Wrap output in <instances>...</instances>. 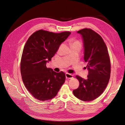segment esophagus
Here are the masks:
<instances>
[{
    "label": "esophagus",
    "instance_id": "34e87169",
    "mask_svg": "<svg viewBox=\"0 0 125 125\" xmlns=\"http://www.w3.org/2000/svg\"><path fill=\"white\" fill-rule=\"evenodd\" d=\"M66 78L67 79H71L73 78V75L68 73H66Z\"/></svg>",
    "mask_w": 125,
    "mask_h": 125
}]
</instances>
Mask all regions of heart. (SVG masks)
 Masks as SVG:
<instances>
[{
    "instance_id": "b5f03b06",
    "label": "heart",
    "mask_w": 125,
    "mask_h": 125,
    "mask_svg": "<svg viewBox=\"0 0 125 125\" xmlns=\"http://www.w3.org/2000/svg\"><path fill=\"white\" fill-rule=\"evenodd\" d=\"M73 45H79L81 46V44L80 42L78 41H74L73 42Z\"/></svg>"
}]
</instances>
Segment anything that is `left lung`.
Returning a JSON list of instances; mask_svg holds the SVG:
<instances>
[{
    "instance_id": "1",
    "label": "left lung",
    "mask_w": 125,
    "mask_h": 125,
    "mask_svg": "<svg viewBox=\"0 0 125 125\" xmlns=\"http://www.w3.org/2000/svg\"><path fill=\"white\" fill-rule=\"evenodd\" d=\"M77 33L82 36L89 73L86 79L76 75L79 86L73 93L80 100L89 102L100 96L106 88L110 78V59L106 45L99 34L87 28Z\"/></svg>"
}]
</instances>
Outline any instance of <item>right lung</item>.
Returning <instances> with one entry per match:
<instances>
[{
    "label": "right lung",
    "mask_w": 125,
    "mask_h": 125,
    "mask_svg": "<svg viewBox=\"0 0 125 125\" xmlns=\"http://www.w3.org/2000/svg\"><path fill=\"white\" fill-rule=\"evenodd\" d=\"M70 34L40 30L32 34L26 42L21 60V74L26 88L35 99L42 101L52 99L65 82V73L47 68L46 63Z\"/></svg>",
    "instance_id": "right-lung-1"
}]
</instances>
